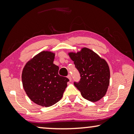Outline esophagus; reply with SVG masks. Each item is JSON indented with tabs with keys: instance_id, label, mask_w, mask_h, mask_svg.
Segmentation results:
<instances>
[{
	"instance_id": "1",
	"label": "esophagus",
	"mask_w": 134,
	"mask_h": 134,
	"mask_svg": "<svg viewBox=\"0 0 134 134\" xmlns=\"http://www.w3.org/2000/svg\"><path fill=\"white\" fill-rule=\"evenodd\" d=\"M67 77H68V79H69L70 82H71V76L70 75H68V76H67Z\"/></svg>"
}]
</instances>
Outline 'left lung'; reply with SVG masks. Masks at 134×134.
<instances>
[{"instance_id": "left-lung-1", "label": "left lung", "mask_w": 134, "mask_h": 134, "mask_svg": "<svg viewBox=\"0 0 134 134\" xmlns=\"http://www.w3.org/2000/svg\"><path fill=\"white\" fill-rule=\"evenodd\" d=\"M68 55L79 71L80 81L74 83L82 96L88 101L97 102L105 96L110 83L109 66L104 59L88 48Z\"/></svg>"}]
</instances>
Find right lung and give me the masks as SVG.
<instances>
[{
    "instance_id": "right-lung-1",
    "label": "right lung",
    "mask_w": 134,
    "mask_h": 134,
    "mask_svg": "<svg viewBox=\"0 0 134 134\" xmlns=\"http://www.w3.org/2000/svg\"><path fill=\"white\" fill-rule=\"evenodd\" d=\"M54 52L43 51L27 62L22 71L23 86L30 99L42 107H50L59 101L69 79L58 75L54 64Z\"/></svg>"
}]
</instances>
